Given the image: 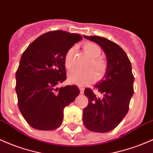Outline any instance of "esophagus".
<instances>
[{
  "label": "esophagus",
  "mask_w": 153,
  "mask_h": 153,
  "mask_svg": "<svg viewBox=\"0 0 153 153\" xmlns=\"http://www.w3.org/2000/svg\"><path fill=\"white\" fill-rule=\"evenodd\" d=\"M79 88H80V94H83V93H84V88H83V87H82L81 85H79Z\"/></svg>",
  "instance_id": "obj_1"
}]
</instances>
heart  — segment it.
<instances>
[{"instance_id":"obj_1","label":"heart","mask_w":153,"mask_h":153,"mask_svg":"<svg viewBox=\"0 0 153 153\" xmlns=\"http://www.w3.org/2000/svg\"><path fill=\"white\" fill-rule=\"evenodd\" d=\"M83 49L85 53L89 56L91 60L87 65V68L91 67L95 70L98 75H101L105 72L106 64L105 61L100 58L102 53V50L97 44L94 43H86L83 45ZM75 48L71 47L65 53L64 56V64L67 70H70L73 68V57ZM95 75L92 70H74L68 75V80L70 83H75L79 85H85L92 83L94 80Z\"/></svg>"}]
</instances>
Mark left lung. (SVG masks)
Instances as JSON below:
<instances>
[{"instance_id": "obj_1", "label": "left lung", "mask_w": 153, "mask_h": 153, "mask_svg": "<svg viewBox=\"0 0 153 153\" xmlns=\"http://www.w3.org/2000/svg\"><path fill=\"white\" fill-rule=\"evenodd\" d=\"M83 37L101 46L107 65L103 78L94 86L101 96L96 95L91 88H85L88 104L83 109V122L91 131L105 133L117 127L128 111L134 94L131 64L123 48L114 42L100 36Z\"/></svg>"}]
</instances>
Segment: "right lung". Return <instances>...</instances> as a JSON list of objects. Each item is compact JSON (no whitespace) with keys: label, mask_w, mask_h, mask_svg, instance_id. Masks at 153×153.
I'll use <instances>...</instances> for the list:
<instances>
[{"label":"right lung","mask_w":153,"mask_h":153,"mask_svg":"<svg viewBox=\"0 0 153 153\" xmlns=\"http://www.w3.org/2000/svg\"><path fill=\"white\" fill-rule=\"evenodd\" d=\"M82 36L62 30L48 32L26 48L16 73L18 106L35 129L51 131L62 123L64 108L79 95L76 85H56L66 80L64 56Z\"/></svg>","instance_id":"obj_1"}]
</instances>
